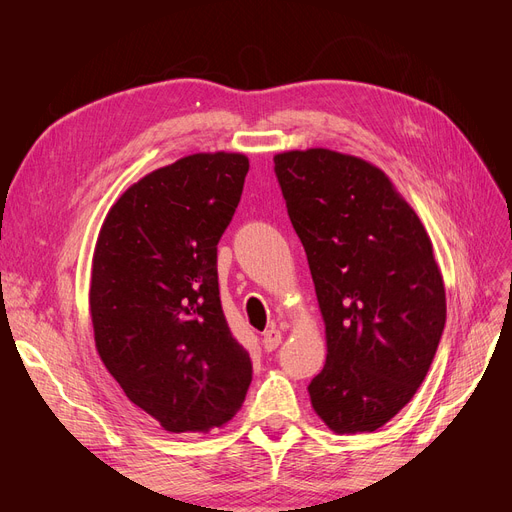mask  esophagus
<instances>
[{"label":"esophagus","instance_id":"esophagus-1","mask_svg":"<svg viewBox=\"0 0 512 512\" xmlns=\"http://www.w3.org/2000/svg\"><path fill=\"white\" fill-rule=\"evenodd\" d=\"M280 344H282V333L277 331L275 327H271L269 331L262 333V346H265L267 352H273Z\"/></svg>","mask_w":512,"mask_h":512}]
</instances>
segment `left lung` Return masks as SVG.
<instances>
[{"label":"left lung","instance_id":"8db88e82","mask_svg":"<svg viewBox=\"0 0 512 512\" xmlns=\"http://www.w3.org/2000/svg\"><path fill=\"white\" fill-rule=\"evenodd\" d=\"M273 162L327 333L309 399L335 433L376 431L423 384L444 331L431 239L374 164L331 149L284 151Z\"/></svg>","mask_w":512,"mask_h":512}]
</instances>
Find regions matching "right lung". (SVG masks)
Wrapping results in <instances>:
<instances>
[{"mask_svg":"<svg viewBox=\"0 0 512 512\" xmlns=\"http://www.w3.org/2000/svg\"><path fill=\"white\" fill-rule=\"evenodd\" d=\"M243 153H194L119 196L100 228L89 312L96 348L134 406L173 433L222 427L252 361L232 337L218 243L241 200Z\"/></svg>","mask_w":512,"mask_h":512,"instance_id":"1","label":"right lung"}]
</instances>
